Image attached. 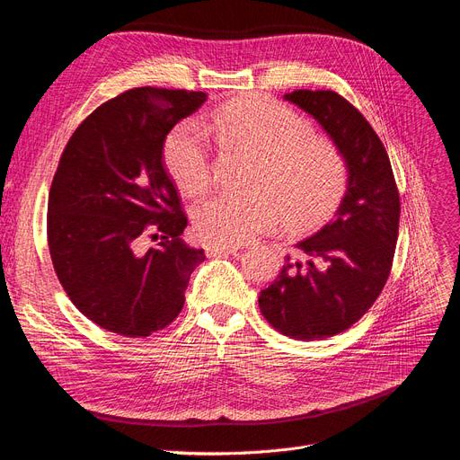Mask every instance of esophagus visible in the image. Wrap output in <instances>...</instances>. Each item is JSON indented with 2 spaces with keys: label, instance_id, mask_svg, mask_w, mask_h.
I'll list each match as a JSON object with an SVG mask.
<instances>
[{
  "label": "esophagus",
  "instance_id": "1",
  "mask_svg": "<svg viewBox=\"0 0 460 460\" xmlns=\"http://www.w3.org/2000/svg\"><path fill=\"white\" fill-rule=\"evenodd\" d=\"M237 249V245H220V243H209V245H206V252H208V256H220V254H232V252H235Z\"/></svg>",
  "mask_w": 460,
  "mask_h": 460
}]
</instances>
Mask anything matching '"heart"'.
<instances>
[{"label": "heart", "mask_w": 460, "mask_h": 460, "mask_svg": "<svg viewBox=\"0 0 460 460\" xmlns=\"http://www.w3.org/2000/svg\"><path fill=\"white\" fill-rule=\"evenodd\" d=\"M206 128L228 145L256 155L249 194H217L194 211L196 234L206 242L237 245L278 226L300 232L334 215L349 187V166L338 146L285 103L251 98L226 103L206 117ZM177 187L204 194L213 179L211 145L204 126L181 122L164 145Z\"/></svg>", "instance_id": "1"}]
</instances>
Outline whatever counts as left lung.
<instances>
[{
  "label": "left lung",
  "mask_w": 460,
  "mask_h": 460,
  "mask_svg": "<svg viewBox=\"0 0 460 460\" xmlns=\"http://www.w3.org/2000/svg\"><path fill=\"white\" fill-rule=\"evenodd\" d=\"M285 100L324 128L349 166L334 218L296 243L259 296L278 332L311 341L343 332L377 300L393 268L400 196L387 151L353 103L332 90H294Z\"/></svg>",
  "instance_id": "left-lung-1"
}]
</instances>
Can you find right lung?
Returning <instances> with one entry per match:
<instances>
[{
    "label": "right lung",
    "instance_id": "1",
    "mask_svg": "<svg viewBox=\"0 0 460 460\" xmlns=\"http://www.w3.org/2000/svg\"><path fill=\"white\" fill-rule=\"evenodd\" d=\"M206 100L126 90L79 124L60 156L47 215L52 266L73 305L109 332L145 338L173 323L206 259L181 240L189 218L162 164L172 128Z\"/></svg>",
    "mask_w": 460,
    "mask_h": 460
}]
</instances>
